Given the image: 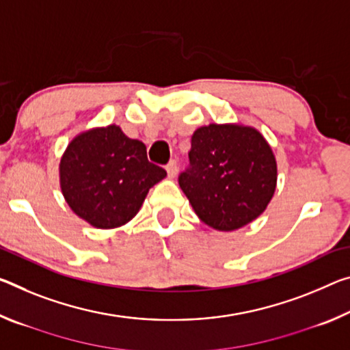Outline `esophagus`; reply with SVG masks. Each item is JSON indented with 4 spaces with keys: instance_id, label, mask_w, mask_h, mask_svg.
I'll return each mask as SVG.
<instances>
[{
    "instance_id": "obj_1",
    "label": "esophagus",
    "mask_w": 350,
    "mask_h": 350,
    "mask_svg": "<svg viewBox=\"0 0 350 350\" xmlns=\"http://www.w3.org/2000/svg\"><path fill=\"white\" fill-rule=\"evenodd\" d=\"M177 168H179V166H177L176 160H171V162L166 165V173H168V177H176Z\"/></svg>"
}]
</instances>
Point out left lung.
Here are the masks:
<instances>
[{"instance_id":"obj_1","label":"left lung","mask_w":350,"mask_h":350,"mask_svg":"<svg viewBox=\"0 0 350 350\" xmlns=\"http://www.w3.org/2000/svg\"><path fill=\"white\" fill-rule=\"evenodd\" d=\"M190 166L179 185L198 218L221 232L252 223L274 196L277 162L265 137L251 126L208 124L195 131Z\"/></svg>"}]
</instances>
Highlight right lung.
Returning a JSON list of instances; mask_svg holds the SVG:
<instances>
[{"mask_svg":"<svg viewBox=\"0 0 350 350\" xmlns=\"http://www.w3.org/2000/svg\"><path fill=\"white\" fill-rule=\"evenodd\" d=\"M166 176L151 163L145 143L120 126L76 135L60 159V190L73 212L96 229L124 226L140 210L149 188Z\"/></svg>","mask_w":350,"mask_h":350,"instance_id":"obj_1","label":"right lung"}]
</instances>
